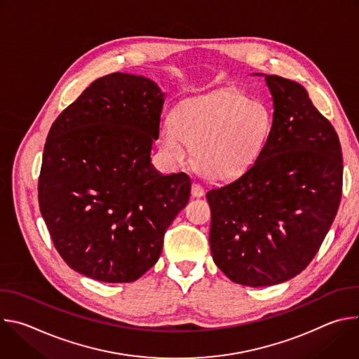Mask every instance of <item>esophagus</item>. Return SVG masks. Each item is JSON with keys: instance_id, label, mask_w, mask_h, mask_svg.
<instances>
[{"instance_id": "esophagus-1", "label": "esophagus", "mask_w": 359, "mask_h": 359, "mask_svg": "<svg viewBox=\"0 0 359 359\" xmlns=\"http://www.w3.org/2000/svg\"><path fill=\"white\" fill-rule=\"evenodd\" d=\"M191 196L193 197L204 196V189L198 183H193V186H191Z\"/></svg>"}]
</instances>
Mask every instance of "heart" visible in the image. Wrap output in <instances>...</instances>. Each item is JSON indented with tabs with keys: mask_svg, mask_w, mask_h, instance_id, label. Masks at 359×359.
Here are the masks:
<instances>
[{
	"mask_svg": "<svg viewBox=\"0 0 359 359\" xmlns=\"http://www.w3.org/2000/svg\"><path fill=\"white\" fill-rule=\"evenodd\" d=\"M271 118L260 102L237 90L220 89L190 99L161 130V147L175 165H184L194 151V166L210 180H229L248 170L260 158Z\"/></svg>",
	"mask_w": 359,
	"mask_h": 359,
	"instance_id": "heart-1",
	"label": "heart"
}]
</instances>
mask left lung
<instances>
[{"label":"left lung","mask_w":359,"mask_h":359,"mask_svg":"<svg viewBox=\"0 0 359 359\" xmlns=\"http://www.w3.org/2000/svg\"><path fill=\"white\" fill-rule=\"evenodd\" d=\"M254 75L273 99L269 139L257 162L206 197L216 266L237 284L267 287L299 274L320 250L339 208L342 151L302 85Z\"/></svg>","instance_id":"obj_1"}]
</instances>
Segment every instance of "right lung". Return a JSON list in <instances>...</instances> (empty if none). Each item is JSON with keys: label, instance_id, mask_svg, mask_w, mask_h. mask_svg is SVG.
Masks as SVG:
<instances>
[{"label": "right lung", "instance_id": "obj_1", "mask_svg": "<svg viewBox=\"0 0 359 359\" xmlns=\"http://www.w3.org/2000/svg\"><path fill=\"white\" fill-rule=\"evenodd\" d=\"M165 93L115 72L90 83L49 129L39 210L64 262L104 283H132L161 257L163 237L190 197L186 173L150 161Z\"/></svg>", "mask_w": 359, "mask_h": 359}]
</instances>
